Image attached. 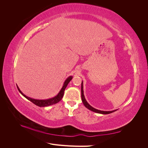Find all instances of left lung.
I'll return each mask as SVG.
<instances>
[{
    "label": "left lung",
    "instance_id": "obj_1",
    "mask_svg": "<svg viewBox=\"0 0 148 148\" xmlns=\"http://www.w3.org/2000/svg\"><path fill=\"white\" fill-rule=\"evenodd\" d=\"M83 82L82 81V102L83 103L84 106L86 107L87 109H88L89 110H90L92 112H96V113H98V114H110V113H112L114 112L117 110V109L116 110H112V111H104V110H98V109H96L95 108H94V107H92L91 106L89 105L88 102L86 101V99H85L84 97V91H83Z\"/></svg>",
    "mask_w": 148,
    "mask_h": 148
}]
</instances>
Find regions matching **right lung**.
<instances>
[{"mask_svg": "<svg viewBox=\"0 0 148 148\" xmlns=\"http://www.w3.org/2000/svg\"><path fill=\"white\" fill-rule=\"evenodd\" d=\"M73 78V76H70L68 78H67L63 84V86H62V89H60V91H59V92L57 94V95L53 97L50 98V99H33V98H31L29 97L26 96L21 91V90L20 89V88H18V86H16L18 89L19 92L23 95L25 97H26V99H28L29 101H30L31 102H32L33 104H34L35 105H36L39 107H47L49 106H51L53 104H57V103L59 102L60 101L62 100V97L64 96V91L66 88V87L67 86V85L69 83V82L71 81V79Z\"/></svg>", "mask_w": 148, "mask_h": 148, "instance_id": "1", "label": "right lung"}]
</instances>
